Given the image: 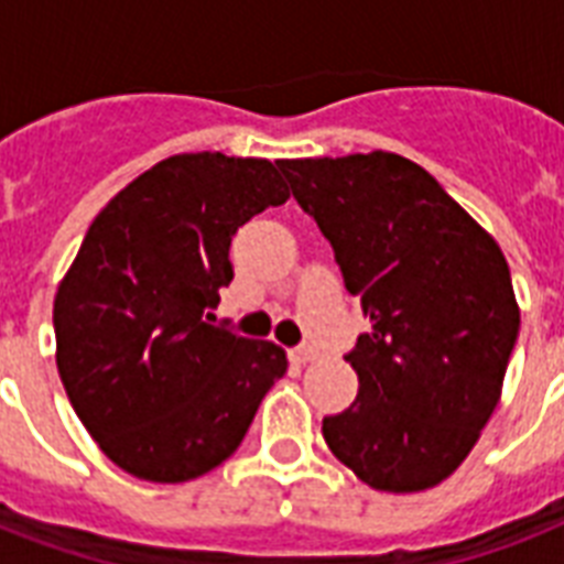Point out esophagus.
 Masks as SVG:
<instances>
[{
  "label": "esophagus",
  "instance_id": "1",
  "mask_svg": "<svg viewBox=\"0 0 564 564\" xmlns=\"http://www.w3.org/2000/svg\"><path fill=\"white\" fill-rule=\"evenodd\" d=\"M290 357L295 362H310L316 360V348H313V345H295L290 351Z\"/></svg>",
  "mask_w": 564,
  "mask_h": 564
}]
</instances>
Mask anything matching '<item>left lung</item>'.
Instances as JSON below:
<instances>
[{
    "label": "left lung",
    "instance_id": "obj_1",
    "mask_svg": "<svg viewBox=\"0 0 564 564\" xmlns=\"http://www.w3.org/2000/svg\"><path fill=\"white\" fill-rule=\"evenodd\" d=\"M371 318L345 360L357 401L327 447L377 491H424L463 465L500 401L521 313L498 242L427 170L392 152L278 161Z\"/></svg>",
    "mask_w": 564,
    "mask_h": 564
}]
</instances>
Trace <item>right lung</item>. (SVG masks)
I'll return each instance as SVG.
<instances>
[{
  "instance_id": "add662e5",
  "label": "right lung",
  "mask_w": 564,
  "mask_h": 564,
  "mask_svg": "<svg viewBox=\"0 0 564 564\" xmlns=\"http://www.w3.org/2000/svg\"><path fill=\"white\" fill-rule=\"evenodd\" d=\"M286 198L263 158L175 154L93 219L55 295L57 371L122 471L202 477L237 451L286 375L281 345L213 325L219 290L234 281L230 239Z\"/></svg>"
}]
</instances>
